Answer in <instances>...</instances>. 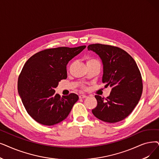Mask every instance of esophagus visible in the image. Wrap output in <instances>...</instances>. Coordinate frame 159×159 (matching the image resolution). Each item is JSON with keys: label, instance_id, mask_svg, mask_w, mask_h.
I'll return each instance as SVG.
<instances>
[{"label": "esophagus", "instance_id": "1", "mask_svg": "<svg viewBox=\"0 0 159 159\" xmlns=\"http://www.w3.org/2000/svg\"><path fill=\"white\" fill-rule=\"evenodd\" d=\"M86 97L87 96L86 95H79V98L80 99H84V98H86Z\"/></svg>", "mask_w": 159, "mask_h": 159}]
</instances>
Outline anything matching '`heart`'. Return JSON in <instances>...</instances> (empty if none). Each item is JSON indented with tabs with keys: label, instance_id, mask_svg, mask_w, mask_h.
Here are the masks:
<instances>
[{
	"label": "heart",
	"instance_id": "obj_1",
	"mask_svg": "<svg viewBox=\"0 0 159 159\" xmlns=\"http://www.w3.org/2000/svg\"><path fill=\"white\" fill-rule=\"evenodd\" d=\"M98 61V60H96L95 59L92 58H88V59H87V63L92 62V61Z\"/></svg>",
	"mask_w": 159,
	"mask_h": 159
}]
</instances>
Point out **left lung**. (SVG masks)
Segmentation results:
<instances>
[{
	"mask_svg": "<svg viewBox=\"0 0 159 159\" xmlns=\"http://www.w3.org/2000/svg\"><path fill=\"white\" fill-rule=\"evenodd\" d=\"M88 49L99 55L103 65L102 82L112 88L105 99L95 95L98 105L92 113L105 122L120 121L132 112L141 98L143 84L139 69L132 57L119 47L96 43L88 45Z\"/></svg>",
	"mask_w": 159,
	"mask_h": 159,
	"instance_id": "8db88e82",
	"label": "left lung"
}]
</instances>
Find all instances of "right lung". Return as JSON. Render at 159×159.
Listing matches in <instances>:
<instances>
[{"label":"right lung","instance_id":"obj_1","mask_svg":"<svg viewBox=\"0 0 159 159\" xmlns=\"http://www.w3.org/2000/svg\"><path fill=\"white\" fill-rule=\"evenodd\" d=\"M86 46L48 49L34 54L18 79V93L26 112L38 123L51 126L65 120L79 99L75 93H55L59 82L67 78L69 61Z\"/></svg>","mask_w":159,"mask_h":159}]
</instances>
